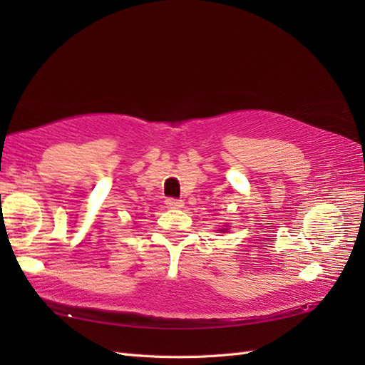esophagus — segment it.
<instances>
[{"label":"esophagus","instance_id":"esophagus-1","mask_svg":"<svg viewBox=\"0 0 365 365\" xmlns=\"http://www.w3.org/2000/svg\"><path fill=\"white\" fill-rule=\"evenodd\" d=\"M165 205L169 208H181L184 202L182 200H176V197H168V200H165Z\"/></svg>","mask_w":365,"mask_h":365}]
</instances>
